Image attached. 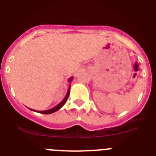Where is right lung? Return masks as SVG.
I'll list each match as a JSON object with an SVG mask.
<instances>
[{
    "instance_id": "1",
    "label": "right lung",
    "mask_w": 156,
    "mask_h": 156,
    "mask_svg": "<svg viewBox=\"0 0 156 156\" xmlns=\"http://www.w3.org/2000/svg\"><path fill=\"white\" fill-rule=\"evenodd\" d=\"M72 79H73V77H71V78L68 79V82H70V87H69V88H68V91H67L66 95H65V98H64V99L62 100V101H61L59 104L57 105L56 106H55V107L52 108L48 109V110H45V111H36V110H34V109H31V108H29V109H30V110H31V111H33V112H36L42 113V114H46V115L51 114V113H54V112H55L58 111V110H59V109H60L61 108H62V106H63L65 104V102H66L67 100H68V96H69V94H70V88H71V81H72Z\"/></svg>"
}]
</instances>
